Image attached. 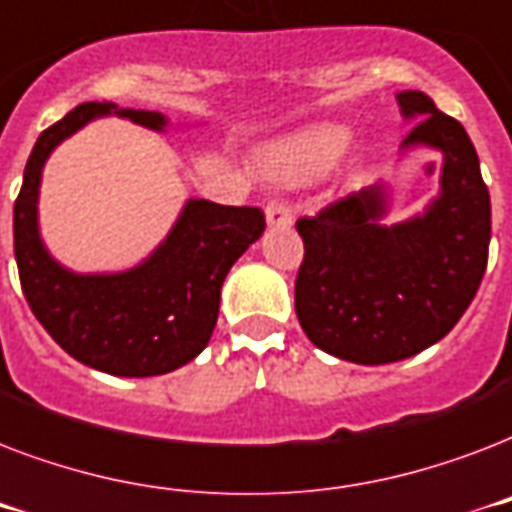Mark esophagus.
<instances>
[{"instance_id":"1","label":"esophagus","mask_w":512,"mask_h":512,"mask_svg":"<svg viewBox=\"0 0 512 512\" xmlns=\"http://www.w3.org/2000/svg\"><path fill=\"white\" fill-rule=\"evenodd\" d=\"M265 220H268V225H281V228H287V225H292V209H289L287 201L281 199H271L268 204H265Z\"/></svg>"}]
</instances>
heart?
Returning a JSON list of instances; mask_svg holds the SVG:
<instances>
[{
  "label": "heart",
  "mask_w": 512,
  "mask_h": 512,
  "mask_svg": "<svg viewBox=\"0 0 512 512\" xmlns=\"http://www.w3.org/2000/svg\"><path fill=\"white\" fill-rule=\"evenodd\" d=\"M348 146L350 132L342 124H319L265 148L260 167L281 183H311L335 170Z\"/></svg>",
  "instance_id": "b5f03b06"
}]
</instances>
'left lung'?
<instances>
[{"instance_id": "1", "label": "left lung", "mask_w": 512, "mask_h": 512, "mask_svg": "<svg viewBox=\"0 0 512 512\" xmlns=\"http://www.w3.org/2000/svg\"><path fill=\"white\" fill-rule=\"evenodd\" d=\"M401 143L444 154L441 191L422 215L385 225L388 191L366 185L300 217L305 257L295 281L300 327L316 348L353 364H393L446 337L484 279L492 201L468 132L425 92H398Z\"/></svg>"}]
</instances>
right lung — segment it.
Segmentation results:
<instances>
[{"mask_svg":"<svg viewBox=\"0 0 512 512\" xmlns=\"http://www.w3.org/2000/svg\"><path fill=\"white\" fill-rule=\"evenodd\" d=\"M111 114L156 132L167 127V116L159 111L114 103H82L47 127L28 156L15 199V260L31 311L68 356L116 377H154L188 364L207 348L225 276L263 236L265 215L257 207L188 199L167 239L130 271L63 268L39 236L42 167L68 135Z\"/></svg>","mask_w":512,"mask_h":512,"instance_id":"obj_1","label":"right lung"}]
</instances>
